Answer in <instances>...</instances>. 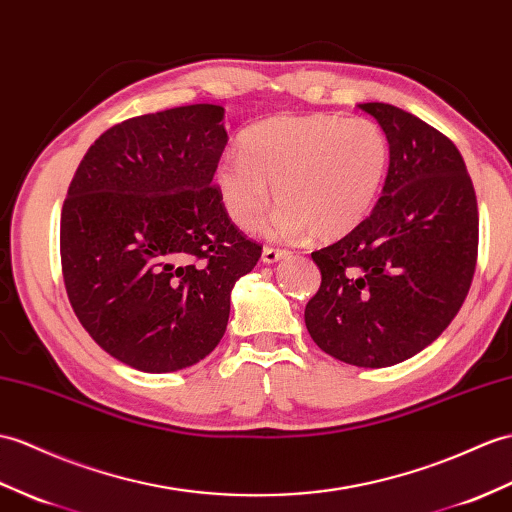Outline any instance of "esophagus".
Listing matches in <instances>:
<instances>
[{"mask_svg":"<svg viewBox=\"0 0 512 512\" xmlns=\"http://www.w3.org/2000/svg\"><path fill=\"white\" fill-rule=\"evenodd\" d=\"M285 255V251H281V248H272V246H266L264 251H261V261H264V264H275V261H279V259H283Z\"/></svg>","mask_w":512,"mask_h":512,"instance_id":"esophagus-1","label":"esophagus"}]
</instances>
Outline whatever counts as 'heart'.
<instances>
[{
  "instance_id": "obj_1",
  "label": "heart",
  "mask_w": 512,
  "mask_h": 512,
  "mask_svg": "<svg viewBox=\"0 0 512 512\" xmlns=\"http://www.w3.org/2000/svg\"><path fill=\"white\" fill-rule=\"evenodd\" d=\"M388 163V137L368 117L281 115L248 130L242 152L224 154L216 189L240 229L255 227L275 198L272 235L334 242L371 213Z\"/></svg>"
}]
</instances>
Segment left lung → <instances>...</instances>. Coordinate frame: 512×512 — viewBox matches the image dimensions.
Returning a JSON list of instances; mask_svg holds the SVG:
<instances>
[{
	"instance_id": "1",
	"label": "left lung",
	"mask_w": 512,
	"mask_h": 512,
	"mask_svg": "<svg viewBox=\"0 0 512 512\" xmlns=\"http://www.w3.org/2000/svg\"><path fill=\"white\" fill-rule=\"evenodd\" d=\"M390 144L382 198L358 229L312 253L320 288L305 305L312 340L364 368L399 364L443 334L478 259V200L462 154L419 117L384 102Z\"/></svg>"
}]
</instances>
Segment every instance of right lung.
I'll list each match as a JSON object with an SVG mask.
<instances>
[{"label":"right lung","instance_id":"add662e5","mask_svg":"<svg viewBox=\"0 0 512 512\" xmlns=\"http://www.w3.org/2000/svg\"><path fill=\"white\" fill-rule=\"evenodd\" d=\"M222 120L218 104L130 117L95 139L69 183V303L89 336L137 371H181L216 349L233 285L261 257L211 185L229 141Z\"/></svg>","mask_w":512,"mask_h":512}]
</instances>
